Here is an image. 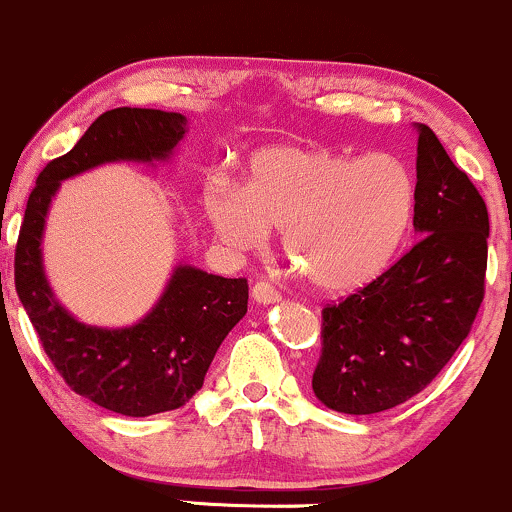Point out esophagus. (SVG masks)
Masks as SVG:
<instances>
[{
	"instance_id": "1",
	"label": "esophagus",
	"mask_w": 512,
	"mask_h": 512,
	"mask_svg": "<svg viewBox=\"0 0 512 512\" xmlns=\"http://www.w3.org/2000/svg\"><path fill=\"white\" fill-rule=\"evenodd\" d=\"M251 297H254L258 304H275L280 300V292L268 283H256L254 290H251Z\"/></svg>"
}]
</instances>
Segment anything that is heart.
<instances>
[{"label":"heart","instance_id":"b5f03b06","mask_svg":"<svg viewBox=\"0 0 512 512\" xmlns=\"http://www.w3.org/2000/svg\"><path fill=\"white\" fill-rule=\"evenodd\" d=\"M416 179L401 159H355L329 149L266 147L249 159L246 186L212 176L203 210L229 249L258 251L271 229L287 256L329 295L355 292L392 263L416 212Z\"/></svg>","mask_w":512,"mask_h":512}]
</instances>
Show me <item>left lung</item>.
I'll return each mask as SVG.
<instances>
[{
  "instance_id": "1",
  "label": "left lung",
  "mask_w": 512,
  "mask_h": 512,
  "mask_svg": "<svg viewBox=\"0 0 512 512\" xmlns=\"http://www.w3.org/2000/svg\"><path fill=\"white\" fill-rule=\"evenodd\" d=\"M418 241L392 268L324 307L312 377L333 411L367 416L428 387L462 346L484 300L488 210L428 125H416Z\"/></svg>"
}]
</instances>
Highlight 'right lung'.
I'll use <instances>...</instances> for the list:
<instances>
[{
  "label": "right lung",
  "mask_w": 512,
  "mask_h": 512,
  "mask_svg": "<svg viewBox=\"0 0 512 512\" xmlns=\"http://www.w3.org/2000/svg\"><path fill=\"white\" fill-rule=\"evenodd\" d=\"M186 132L181 113L106 111L70 152L40 171L16 241V292L50 363L74 392L123 416L181 409L203 387L217 348L246 314L249 283L179 263L162 297L137 324L89 326L62 307L48 283L40 249L45 217L62 181L101 164L166 162Z\"/></svg>",
  "instance_id": "obj_1"
}]
</instances>
